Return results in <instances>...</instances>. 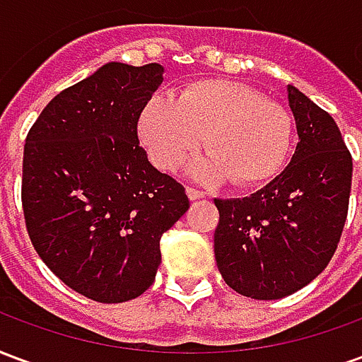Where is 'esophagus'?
<instances>
[{"label": "esophagus", "instance_id": "obj_1", "mask_svg": "<svg viewBox=\"0 0 362 362\" xmlns=\"http://www.w3.org/2000/svg\"><path fill=\"white\" fill-rule=\"evenodd\" d=\"M186 194H188L189 202H196V199H202V197H205L204 192L197 188H186Z\"/></svg>", "mask_w": 362, "mask_h": 362}]
</instances>
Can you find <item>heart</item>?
<instances>
[{"label": "heart", "instance_id": "obj_1", "mask_svg": "<svg viewBox=\"0 0 362 362\" xmlns=\"http://www.w3.org/2000/svg\"><path fill=\"white\" fill-rule=\"evenodd\" d=\"M204 135L211 153L189 165V176L204 184L233 178L252 188L283 170L293 143V119L258 89L228 79L189 83L178 100L158 93L143 106L139 137L163 170H176Z\"/></svg>", "mask_w": 362, "mask_h": 362}]
</instances>
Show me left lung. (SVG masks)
<instances>
[{
    "mask_svg": "<svg viewBox=\"0 0 362 362\" xmlns=\"http://www.w3.org/2000/svg\"><path fill=\"white\" fill-rule=\"evenodd\" d=\"M295 153L285 170L248 197L215 199V259L236 293L277 300L326 269L349 207L353 160L334 118L287 85Z\"/></svg>",
    "mask_w": 362,
    "mask_h": 362,
    "instance_id": "obj_1",
    "label": "left lung"
}]
</instances>
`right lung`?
Here are the masks:
<instances>
[{
  "label": "right lung",
  "instance_id": "obj_1",
  "mask_svg": "<svg viewBox=\"0 0 362 362\" xmlns=\"http://www.w3.org/2000/svg\"><path fill=\"white\" fill-rule=\"evenodd\" d=\"M163 74L160 64H104L54 96L27 135L28 236L67 287L96 303H126L153 285L160 236L189 207L137 137Z\"/></svg>",
  "mask_w": 362,
  "mask_h": 362
}]
</instances>
